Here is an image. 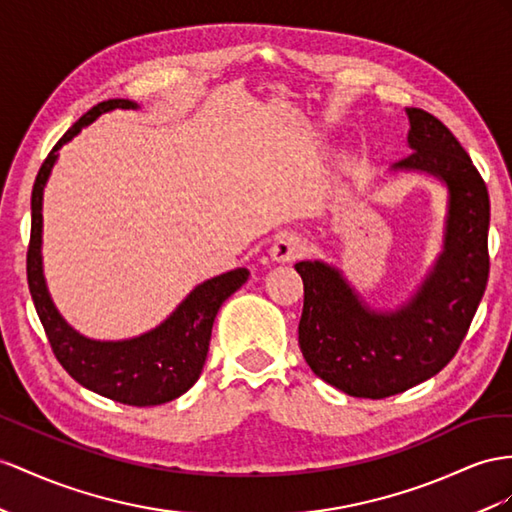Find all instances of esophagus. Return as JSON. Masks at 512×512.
Masks as SVG:
<instances>
[{"label":"esophagus","mask_w":512,"mask_h":512,"mask_svg":"<svg viewBox=\"0 0 512 512\" xmlns=\"http://www.w3.org/2000/svg\"><path fill=\"white\" fill-rule=\"evenodd\" d=\"M307 251V240L303 235H298L294 231H285L277 235V240L270 246V257L279 264H287V261H296L298 257H303Z\"/></svg>","instance_id":"34e87169"}]
</instances>
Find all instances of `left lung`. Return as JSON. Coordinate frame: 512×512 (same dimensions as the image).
Masks as SVG:
<instances>
[{"instance_id":"8db88e82","label":"left lung","mask_w":512,"mask_h":512,"mask_svg":"<svg viewBox=\"0 0 512 512\" xmlns=\"http://www.w3.org/2000/svg\"><path fill=\"white\" fill-rule=\"evenodd\" d=\"M409 114L411 153L391 170L448 186L443 251L409 303L374 311L337 268L294 266L305 285L298 344L313 374L355 398L381 400L428 381L452 361L489 281V192L461 142L437 116Z\"/></svg>"}]
</instances>
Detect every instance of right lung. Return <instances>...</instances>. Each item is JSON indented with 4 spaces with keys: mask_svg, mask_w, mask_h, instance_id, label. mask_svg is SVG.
<instances>
[{
    "mask_svg": "<svg viewBox=\"0 0 512 512\" xmlns=\"http://www.w3.org/2000/svg\"><path fill=\"white\" fill-rule=\"evenodd\" d=\"M114 108H138L129 99H108L90 108L56 147L49 151L38 170L32 188V231L28 246V285L38 318L56 359L77 383L103 398L129 406H155L179 398L196 381L207 359L212 326L220 305L248 279L246 268H235L209 279L188 294V298L155 326L153 331L123 342H97L77 333L64 322L51 300L43 277V190L58 149L80 129Z\"/></svg>",
    "mask_w": 512,
    "mask_h": 512,
    "instance_id": "obj_1",
    "label": "right lung"
}]
</instances>
